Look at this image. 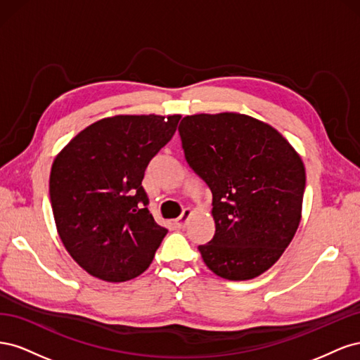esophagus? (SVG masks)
<instances>
[{"label": "esophagus", "mask_w": 360, "mask_h": 360, "mask_svg": "<svg viewBox=\"0 0 360 360\" xmlns=\"http://www.w3.org/2000/svg\"><path fill=\"white\" fill-rule=\"evenodd\" d=\"M192 210L191 209H184L183 210V213L180 214V217H179V219L176 221V224H177V226H180V228H184V226H186V224H188V221H189V217L192 216Z\"/></svg>", "instance_id": "1"}]
</instances>
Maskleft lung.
Masks as SVG:
<instances>
[{
  "label": "left lung",
  "mask_w": 360,
  "mask_h": 360,
  "mask_svg": "<svg viewBox=\"0 0 360 360\" xmlns=\"http://www.w3.org/2000/svg\"><path fill=\"white\" fill-rule=\"evenodd\" d=\"M189 167L212 191L216 231L198 249L228 281L259 276L297 231L304 167L275 127L237 112L186 115L179 126Z\"/></svg>",
  "instance_id": "1"
}]
</instances>
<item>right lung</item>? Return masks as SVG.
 <instances>
[{
	"label": "right lung",
	"instance_id": "obj_1",
	"mask_svg": "<svg viewBox=\"0 0 360 360\" xmlns=\"http://www.w3.org/2000/svg\"><path fill=\"white\" fill-rule=\"evenodd\" d=\"M180 115H114L76 135L57 155L49 195L57 231L86 274L124 282L143 274L168 230L148 212V162Z\"/></svg>",
	"mask_w": 360,
	"mask_h": 360
}]
</instances>
